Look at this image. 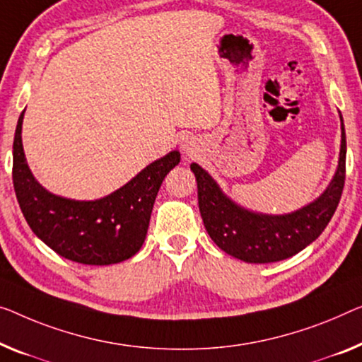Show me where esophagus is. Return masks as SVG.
Listing matches in <instances>:
<instances>
[{"label":"esophagus","instance_id":"obj_1","mask_svg":"<svg viewBox=\"0 0 362 362\" xmlns=\"http://www.w3.org/2000/svg\"><path fill=\"white\" fill-rule=\"evenodd\" d=\"M182 151H183V153H185L187 156H192V154H193V148H192V144H188V143L182 144Z\"/></svg>","mask_w":362,"mask_h":362}]
</instances>
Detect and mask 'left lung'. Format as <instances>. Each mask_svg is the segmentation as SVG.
I'll return each mask as SVG.
<instances>
[{"label": "left lung", "mask_w": 362, "mask_h": 362, "mask_svg": "<svg viewBox=\"0 0 362 362\" xmlns=\"http://www.w3.org/2000/svg\"><path fill=\"white\" fill-rule=\"evenodd\" d=\"M341 122V146L338 167L332 182L319 198L286 214L250 211L221 190L202 165L190 169L198 185V206L203 224L213 242L228 255L247 263H272L289 258L319 237L341 198L346 172V134Z\"/></svg>", "instance_id": "obj_1"}]
</instances>
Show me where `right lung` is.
<instances>
[{"mask_svg":"<svg viewBox=\"0 0 362 362\" xmlns=\"http://www.w3.org/2000/svg\"><path fill=\"white\" fill-rule=\"evenodd\" d=\"M24 112L14 134L13 183L34 234L58 255L83 265H112L132 258L146 239L160 183L180 163L179 151L151 163L104 198H64L43 188L27 165L21 136Z\"/></svg>","mask_w":362,"mask_h":362,"instance_id":"1","label":"right lung"}]
</instances>
